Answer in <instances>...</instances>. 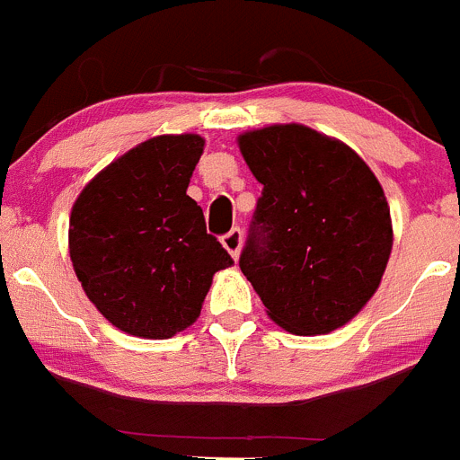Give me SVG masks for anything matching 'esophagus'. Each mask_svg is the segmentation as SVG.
Here are the masks:
<instances>
[{"instance_id":"34e87169","label":"esophagus","mask_w":460,"mask_h":460,"mask_svg":"<svg viewBox=\"0 0 460 460\" xmlns=\"http://www.w3.org/2000/svg\"><path fill=\"white\" fill-rule=\"evenodd\" d=\"M221 242H223V246H226V251L230 252V255H233L234 260H237V257H239V251H242V242H243L242 230H239V227H233V230H230V233L223 234Z\"/></svg>"}]
</instances>
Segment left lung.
<instances>
[{"mask_svg": "<svg viewBox=\"0 0 460 460\" xmlns=\"http://www.w3.org/2000/svg\"><path fill=\"white\" fill-rule=\"evenodd\" d=\"M261 182L239 266L269 316L293 334H327L377 291L393 246L382 185L339 139L300 124L239 137Z\"/></svg>", "mask_w": 460, "mask_h": 460, "instance_id": "left-lung-1", "label": "left lung"}]
</instances>
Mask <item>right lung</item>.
<instances>
[{"label": "right lung", "instance_id": "add662e5", "mask_svg": "<svg viewBox=\"0 0 460 460\" xmlns=\"http://www.w3.org/2000/svg\"><path fill=\"white\" fill-rule=\"evenodd\" d=\"M199 135H160L108 164L76 199L69 257L83 291L121 332L169 339L199 318L217 270L233 257L208 234L187 185Z\"/></svg>", "mask_w": 460, "mask_h": 460}]
</instances>
